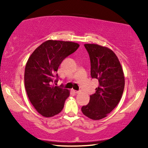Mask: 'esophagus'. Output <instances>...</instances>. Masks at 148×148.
<instances>
[{"mask_svg":"<svg viewBox=\"0 0 148 148\" xmlns=\"http://www.w3.org/2000/svg\"><path fill=\"white\" fill-rule=\"evenodd\" d=\"M74 91V92L75 93V94H79V93L81 92L80 91H77V90H73Z\"/></svg>","mask_w":148,"mask_h":148,"instance_id":"1","label":"esophagus"}]
</instances>
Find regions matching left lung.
Returning a JSON list of instances; mask_svg holds the SVG:
<instances>
[{
  "mask_svg": "<svg viewBox=\"0 0 148 148\" xmlns=\"http://www.w3.org/2000/svg\"><path fill=\"white\" fill-rule=\"evenodd\" d=\"M84 46L90 56L91 76L98 80L99 86L82 111L92 120H100L121 100L125 88L124 73L118 57L110 48L94 44H86Z\"/></svg>",
  "mask_w": 148,
  "mask_h": 148,
  "instance_id": "obj_1",
  "label": "left lung"
}]
</instances>
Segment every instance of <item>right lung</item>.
<instances>
[{
	"mask_svg": "<svg viewBox=\"0 0 148 148\" xmlns=\"http://www.w3.org/2000/svg\"><path fill=\"white\" fill-rule=\"evenodd\" d=\"M79 46L75 42L47 40L28 58L24 74L25 90L32 104L44 117L61 112L69 96V91L53 83L58 82L56 72L60 63Z\"/></svg>",
	"mask_w": 148,
	"mask_h": 148,
	"instance_id": "1",
	"label": "right lung"
}]
</instances>
